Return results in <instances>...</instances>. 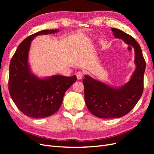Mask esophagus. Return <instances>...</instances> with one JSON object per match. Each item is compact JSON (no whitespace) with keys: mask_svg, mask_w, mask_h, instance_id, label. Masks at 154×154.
<instances>
[{"mask_svg":"<svg viewBox=\"0 0 154 154\" xmlns=\"http://www.w3.org/2000/svg\"><path fill=\"white\" fill-rule=\"evenodd\" d=\"M83 75H84V72H83V71L77 72L76 77L78 78V80H81V79H82V78L83 77Z\"/></svg>","mask_w":154,"mask_h":154,"instance_id":"esophagus-1","label":"esophagus"}]
</instances>
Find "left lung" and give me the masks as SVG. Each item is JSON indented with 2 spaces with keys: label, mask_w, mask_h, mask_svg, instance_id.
<instances>
[{
  "label": "left lung",
  "mask_w": 154,
  "mask_h": 154,
  "mask_svg": "<svg viewBox=\"0 0 154 154\" xmlns=\"http://www.w3.org/2000/svg\"><path fill=\"white\" fill-rule=\"evenodd\" d=\"M116 38L122 39L135 51L136 69L130 81L120 88L106 85L88 76L83 80L87 109L100 118H119L136 106L142 96L146 62L140 45L132 36L118 29L112 28Z\"/></svg>",
  "instance_id": "1"
}]
</instances>
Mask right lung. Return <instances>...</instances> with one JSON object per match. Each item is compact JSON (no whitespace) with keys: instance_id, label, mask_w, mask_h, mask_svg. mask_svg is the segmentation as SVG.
<instances>
[{"instance_id":"right-lung-1","label":"right lung","mask_w":154,"mask_h":154,"mask_svg":"<svg viewBox=\"0 0 154 154\" xmlns=\"http://www.w3.org/2000/svg\"><path fill=\"white\" fill-rule=\"evenodd\" d=\"M58 31L43 30L27 36L11 59L8 81L10 96L18 109L31 118H43L54 114L62 105L65 92L77 80L75 75L40 79L30 71L27 58L32 40L40 35Z\"/></svg>"}]
</instances>
